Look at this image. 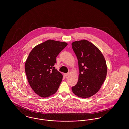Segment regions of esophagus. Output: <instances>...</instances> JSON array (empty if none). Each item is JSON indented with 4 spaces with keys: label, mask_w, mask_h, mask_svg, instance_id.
Listing matches in <instances>:
<instances>
[{
    "label": "esophagus",
    "mask_w": 129,
    "mask_h": 129,
    "mask_svg": "<svg viewBox=\"0 0 129 129\" xmlns=\"http://www.w3.org/2000/svg\"><path fill=\"white\" fill-rule=\"evenodd\" d=\"M69 76V74H64V76H65V77H66V76Z\"/></svg>",
    "instance_id": "1"
}]
</instances>
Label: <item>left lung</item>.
I'll return each instance as SVG.
<instances>
[{
  "mask_svg": "<svg viewBox=\"0 0 129 129\" xmlns=\"http://www.w3.org/2000/svg\"><path fill=\"white\" fill-rule=\"evenodd\" d=\"M72 46L79 70L78 82L72 90L78 97L89 98L98 92L105 80L106 60L99 48L87 40L74 41Z\"/></svg>",
  "mask_w": 129,
  "mask_h": 129,
  "instance_id": "8db88e82",
  "label": "left lung"
}]
</instances>
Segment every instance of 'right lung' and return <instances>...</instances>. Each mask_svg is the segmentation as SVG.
<instances>
[{"instance_id":"add662e5","label":"right lung","mask_w":129,"mask_h":129,"mask_svg":"<svg viewBox=\"0 0 129 129\" xmlns=\"http://www.w3.org/2000/svg\"><path fill=\"white\" fill-rule=\"evenodd\" d=\"M67 45L49 39L36 46L29 53L25 64L26 75L30 87L40 97H49L57 91L63 76L53 66L56 56Z\"/></svg>"}]
</instances>
